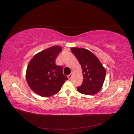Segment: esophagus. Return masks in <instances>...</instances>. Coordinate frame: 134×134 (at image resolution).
Returning <instances> with one entry per match:
<instances>
[{"label": "esophagus", "mask_w": 134, "mask_h": 134, "mask_svg": "<svg viewBox=\"0 0 134 134\" xmlns=\"http://www.w3.org/2000/svg\"><path fill=\"white\" fill-rule=\"evenodd\" d=\"M72 75H73V73H71L70 75H69V76H68V78H69V79H70V80L71 79V78L72 77Z\"/></svg>", "instance_id": "esophagus-1"}]
</instances>
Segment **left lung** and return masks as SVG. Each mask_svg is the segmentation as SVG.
Here are the masks:
<instances>
[{"label":"left lung","instance_id":"1","mask_svg":"<svg viewBox=\"0 0 134 134\" xmlns=\"http://www.w3.org/2000/svg\"><path fill=\"white\" fill-rule=\"evenodd\" d=\"M71 51L81 65L83 82L77 90L83 94L92 95L97 94L103 87L106 70L98 58L86 49L72 48Z\"/></svg>","mask_w":134,"mask_h":134}]
</instances>
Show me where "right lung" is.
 Here are the masks:
<instances>
[{
  "instance_id": "obj_1",
  "label": "right lung",
  "mask_w": 134,
  "mask_h": 134,
  "mask_svg": "<svg viewBox=\"0 0 134 134\" xmlns=\"http://www.w3.org/2000/svg\"><path fill=\"white\" fill-rule=\"evenodd\" d=\"M62 50L54 46L34 55L27 68L25 77L30 88L40 97L54 95L68 79L63 75L62 66L55 64V59Z\"/></svg>"
}]
</instances>
